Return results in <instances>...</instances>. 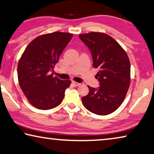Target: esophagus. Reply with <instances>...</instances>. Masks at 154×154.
<instances>
[{
	"label": "esophagus",
	"instance_id": "1",
	"mask_svg": "<svg viewBox=\"0 0 154 154\" xmlns=\"http://www.w3.org/2000/svg\"><path fill=\"white\" fill-rule=\"evenodd\" d=\"M72 84L74 85L75 86H80V85H81V84H79V83L76 82H74V81L72 82Z\"/></svg>",
	"mask_w": 154,
	"mask_h": 154
}]
</instances>
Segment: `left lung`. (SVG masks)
Returning a JSON list of instances; mask_svg holds the SVG:
<instances>
[{
    "label": "left lung",
    "instance_id": "left-lung-1",
    "mask_svg": "<svg viewBox=\"0 0 154 154\" xmlns=\"http://www.w3.org/2000/svg\"><path fill=\"white\" fill-rule=\"evenodd\" d=\"M88 47L93 67L98 68L95 77L97 88L88 86L89 93L82 97L88 110L98 115L111 114L119 108L125 98L130 84V62L121 45L106 33L92 32L79 35Z\"/></svg>",
    "mask_w": 154,
    "mask_h": 154
}]
</instances>
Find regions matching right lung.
<instances>
[{"mask_svg":"<svg viewBox=\"0 0 154 154\" xmlns=\"http://www.w3.org/2000/svg\"><path fill=\"white\" fill-rule=\"evenodd\" d=\"M72 34L53 32L38 36L29 44L18 64L20 86L33 107L49 109L59 106L70 80L51 74Z\"/></svg>","mask_w":154,"mask_h":154,"instance_id":"obj_1","label":"right lung"}]
</instances>
